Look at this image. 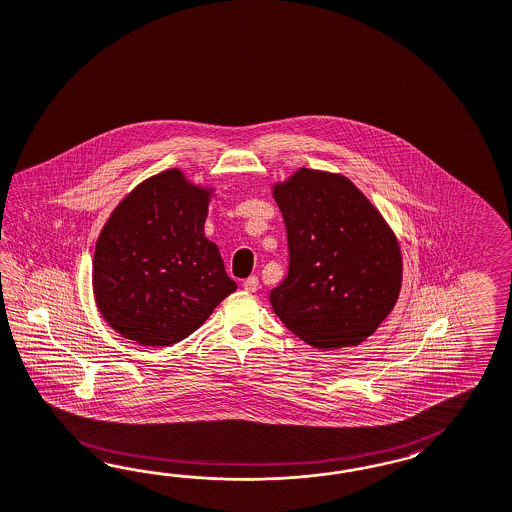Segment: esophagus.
<instances>
[{"mask_svg": "<svg viewBox=\"0 0 512 512\" xmlns=\"http://www.w3.org/2000/svg\"><path fill=\"white\" fill-rule=\"evenodd\" d=\"M242 287L248 291V293H255L259 289V278L257 276H249L248 279H244Z\"/></svg>", "mask_w": 512, "mask_h": 512, "instance_id": "obj_1", "label": "esophagus"}]
</instances>
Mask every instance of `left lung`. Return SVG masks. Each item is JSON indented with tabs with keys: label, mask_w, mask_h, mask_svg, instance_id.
Returning <instances> with one entry per match:
<instances>
[{
	"label": "left lung",
	"mask_w": 512,
	"mask_h": 512,
	"mask_svg": "<svg viewBox=\"0 0 512 512\" xmlns=\"http://www.w3.org/2000/svg\"><path fill=\"white\" fill-rule=\"evenodd\" d=\"M287 229L289 270L270 304L308 345H358L394 308L402 253L385 219L340 174L300 169L274 187Z\"/></svg>",
	"instance_id": "8db88e82"
}]
</instances>
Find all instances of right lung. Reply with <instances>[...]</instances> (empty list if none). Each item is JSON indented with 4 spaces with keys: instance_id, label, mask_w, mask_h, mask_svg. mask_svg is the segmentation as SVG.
Instances as JSON below:
<instances>
[{
    "instance_id": "obj_1",
    "label": "right lung",
    "mask_w": 512,
    "mask_h": 512,
    "mask_svg": "<svg viewBox=\"0 0 512 512\" xmlns=\"http://www.w3.org/2000/svg\"><path fill=\"white\" fill-rule=\"evenodd\" d=\"M208 201L210 191L171 169L135 187L105 223L93 255V295L127 340H184L236 291L204 236Z\"/></svg>"
}]
</instances>
